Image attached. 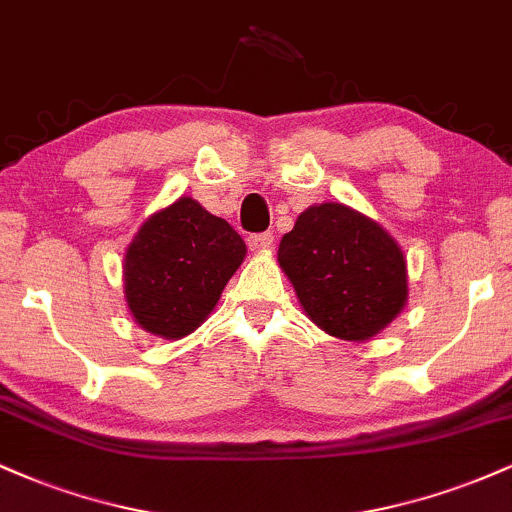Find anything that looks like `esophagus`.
<instances>
[{"mask_svg":"<svg viewBox=\"0 0 512 512\" xmlns=\"http://www.w3.org/2000/svg\"><path fill=\"white\" fill-rule=\"evenodd\" d=\"M248 245L252 252H267V250H272L274 236L272 233H255V236L248 238Z\"/></svg>","mask_w":512,"mask_h":512,"instance_id":"1","label":"esophagus"}]
</instances>
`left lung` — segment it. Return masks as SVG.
<instances>
[{
    "instance_id": "obj_1",
    "label": "left lung",
    "mask_w": 512,
    "mask_h": 512,
    "mask_svg": "<svg viewBox=\"0 0 512 512\" xmlns=\"http://www.w3.org/2000/svg\"><path fill=\"white\" fill-rule=\"evenodd\" d=\"M303 313L344 342L373 339L409 298L407 257L378 221L339 202L301 211L279 243Z\"/></svg>"
}]
</instances>
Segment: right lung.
<instances>
[{"label":"right lung","mask_w":512,"mask_h":512,"mask_svg":"<svg viewBox=\"0 0 512 512\" xmlns=\"http://www.w3.org/2000/svg\"><path fill=\"white\" fill-rule=\"evenodd\" d=\"M245 252L231 223L209 214L197 199H175L139 226L125 250L129 315L154 337H187L214 313Z\"/></svg>","instance_id":"right-lung-1"}]
</instances>
